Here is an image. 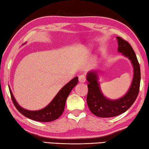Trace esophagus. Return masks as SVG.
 Here are the masks:
<instances>
[{
    "label": "esophagus",
    "instance_id": "esophagus-1",
    "mask_svg": "<svg viewBox=\"0 0 149 149\" xmlns=\"http://www.w3.org/2000/svg\"><path fill=\"white\" fill-rule=\"evenodd\" d=\"M86 76L84 74H81L80 75L79 77V82L80 83H84L86 82Z\"/></svg>",
    "mask_w": 149,
    "mask_h": 149
}]
</instances>
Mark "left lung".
<instances>
[{
  "label": "left lung",
  "mask_w": 149,
  "mask_h": 149,
  "mask_svg": "<svg viewBox=\"0 0 149 149\" xmlns=\"http://www.w3.org/2000/svg\"><path fill=\"white\" fill-rule=\"evenodd\" d=\"M118 41V52L122 56L128 58L134 69V75L127 92L120 98L111 100L101 91L99 82V70H92L88 72L86 80L88 82L87 103L90 111L100 118H109L118 116L130 109L139 92L141 70L136 55L131 45L124 39L116 36Z\"/></svg>",
  "instance_id": "8db88e82"
}]
</instances>
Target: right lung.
I'll return each instance as SVG.
<instances>
[{"instance_id":"1","label":"right lung","mask_w":149,"mask_h":149,"mask_svg":"<svg viewBox=\"0 0 149 149\" xmlns=\"http://www.w3.org/2000/svg\"><path fill=\"white\" fill-rule=\"evenodd\" d=\"M78 82H79V78L77 77H74L59 91V92L57 93L56 95L48 105L44 108L37 111H30L22 107L15 100L10 86H8L13 103H14L15 108L21 114H22L23 115L28 118L33 120L48 122L57 119L63 113L67 97L69 96L73 88L76 86Z\"/></svg>"}]
</instances>
